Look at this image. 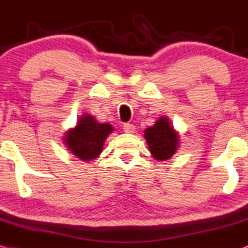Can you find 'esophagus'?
Masks as SVG:
<instances>
[{
  "label": "esophagus",
  "instance_id": "esophagus-1",
  "mask_svg": "<svg viewBox=\"0 0 248 248\" xmlns=\"http://www.w3.org/2000/svg\"><path fill=\"white\" fill-rule=\"evenodd\" d=\"M123 129H124V132L126 133H133L136 131V126L133 124H129V123H125L123 125Z\"/></svg>",
  "mask_w": 248,
  "mask_h": 248
}]
</instances>
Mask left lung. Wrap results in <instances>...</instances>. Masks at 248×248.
Instances as JSON below:
<instances>
[{
    "label": "left lung",
    "instance_id": "8db88e82",
    "mask_svg": "<svg viewBox=\"0 0 248 248\" xmlns=\"http://www.w3.org/2000/svg\"><path fill=\"white\" fill-rule=\"evenodd\" d=\"M150 152L155 160L165 161L176 153L180 146V135L170 124L167 116L160 117L153 126L144 131Z\"/></svg>",
    "mask_w": 248,
    "mask_h": 248
}]
</instances>
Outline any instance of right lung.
<instances>
[{
    "mask_svg": "<svg viewBox=\"0 0 248 248\" xmlns=\"http://www.w3.org/2000/svg\"><path fill=\"white\" fill-rule=\"evenodd\" d=\"M112 131L111 124L98 123L94 116L83 113L78 118L75 127L65 133L63 144L78 159L88 162L98 158Z\"/></svg>",
    "mask_w": 248,
    "mask_h": 248,
    "instance_id": "obj_1",
    "label": "right lung"
}]
</instances>
